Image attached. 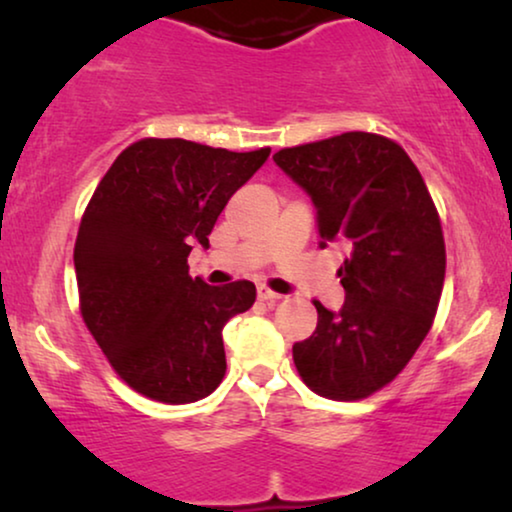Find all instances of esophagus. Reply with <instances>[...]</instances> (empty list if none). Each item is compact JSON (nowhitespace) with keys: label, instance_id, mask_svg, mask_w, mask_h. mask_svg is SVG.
I'll return each instance as SVG.
<instances>
[{"label":"esophagus","instance_id":"obj_1","mask_svg":"<svg viewBox=\"0 0 512 512\" xmlns=\"http://www.w3.org/2000/svg\"><path fill=\"white\" fill-rule=\"evenodd\" d=\"M256 293H258V300H263V302H277V300H281V295L279 293H274V291H270L268 286H258L256 288Z\"/></svg>","mask_w":512,"mask_h":512}]
</instances>
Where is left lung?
I'll use <instances>...</instances> for the list:
<instances>
[{"label": "left lung", "mask_w": 512, "mask_h": 512, "mask_svg": "<svg viewBox=\"0 0 512 512\" xmlns=\"http://www.w3.org/2000/svg\"><path fill=\"white\" fill-rule=\"evenodd\" d=\"M277 164L311 198L321 242L344 240L339 311L314 302V335L293 362L321 397L353 402L406 367L432 328L446 277L441 221L420 170L402 147L365 131L286 147Z\"/></svg>", "instance_id": "left-lung-1"}]
</instances>
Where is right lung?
<instances>
[{
    "label": "right lung",
    "mask_w": 512,
    "mask_h": 512,
    "mask_svg": "<svg viewBox=\"0 0 512 512\" xmlns=\"http://www.w3.org/2000/svg\"><path fill=\"white\" fill-rule=\"evenodd\" d=\"M270 157L145 138L108 168L73 249L80 311L117 374L164 404L198 402L226 374L221 330L256 300L251 281L210 286L187 256Z\"/></svg>",
    "instance_id": "1"
}]
</instances>
